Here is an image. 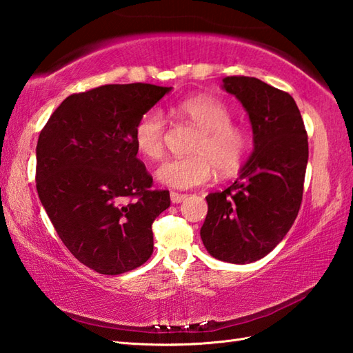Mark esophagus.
Masks as SVG:
<instances>
[{"label": "esophagus", "instance_id": "34e87169", "mask_svg": "<svg viewBox=\"0 0 353 353\" xmlns=\"http://www.w3.org/2000/svg\"><path fill=\"white\" fill-rule=\"evenodd\" d=\"M170 199H171V203H181V201H183L186 199V194H182V192H176V191H171L170 194Z\"/></svg>", "mask_w": 353, "mask_h": 353}]
</instances>
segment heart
Masks as SVG:
<instances>
[{
  "instance_id": "b5f03b06",
  "label": "heart",
  "mask_w": 353,
  "mask_h": 353,
  "mask_svg": "<svg viewBox=\"0 0 353 353\" xmlns=\"http://www.w3.org/2000/svg\"><path fill=\"white\" fill-rule=\"evenodd\" d=\"M174 114L200 130L190 157H174L156 171L162 185L190 190L208 183L215 174L232 176L243 167L252 147L250 133L232 123V110L224 101L211 95L183 100ZM167 121L159 109L141 115L133 130L134 147L147 159H161L167 141Z\"/></svg>"
}]
</instances>
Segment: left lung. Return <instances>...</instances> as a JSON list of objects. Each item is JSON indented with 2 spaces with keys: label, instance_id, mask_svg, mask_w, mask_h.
I'll return each instance as SVG.
<instances>
[{
  "label": "left lung",
  "instance_id": "8db88e82",
  "mask_svg": "<svg viewBox=\"0 0 353 353\" xmlns=\"http://www.w3.org/2000/svg\"><path fill=\"white\" fill-rule=\"evenodd\" d=\"M241 101L253 130V153L236 181L206 197L200 236L211 256L249 264L272 252L291 229L303 196L308 134L294 99L254 77L223 79Z\"/></svg>",
  "mask_w": 353,
  "mask_h": 353
}]
</instances>
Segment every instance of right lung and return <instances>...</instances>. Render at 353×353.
Masks as SVG:
<instances>
[{
	"label": "right lung",
	"mask_w": 353,
	"mask_h": 353,
	"mask_svg": "<svg viewBox=\"0 0 353 353\" xmlns=\"http://www.w3.org/2000/svg\"><path fill=\"white\" fill-rule=\"evenodd\" d=\"M170 91L130 83L72 94L37 139L41 203L66 249L97 273L121 274L152 256V224L170 206V192L152 190L133 130Z\"/></svg>",
	"instance_id": "add662e5"
}]
</instances>
